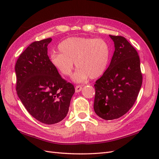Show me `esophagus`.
Returning <instances> with one entry per match:
<instances>
[{"instance_id": "obj_1", "label": "esophagus", "mask_w": 159, "mask_h": 159, "mask_svg": "<svg viewBox=\"0 0 159 159\" xmlns=\"http://www.w3.org/2000/svg\"><path fill=\"white\" fill-rule=\"evenodd\" d=\"M83 87L81 85H76L75 87V91L76 92H80V91L82 90Z\"/></svg>"}]
</instances>
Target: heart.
I'll list each match as a JSON object with an SVG mask.
<instances>
[{"mask_svg": "<svg viewBox=\"0 0 159 159\" xmlns=\"http://www.w3.org/2000/svg\"><path fill=\"white\" fill-rule=\"evenodd\" d=\"M58 50L60 53L50 57L52 65L62 76H70L75 62L79 68L73 79L78 83L102 75L110 61V46L101 38L72 37L61 42Z\"/></svg>", "mask_w": 159, "mask_h": 159, "instance_id": "heart-1", "label": "heart"}]
</instances>
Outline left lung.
<instances>
[{
	"label": "left lung",
	"mask_w": 159,
	"mask_h": 159,
	"mask_svg": "<svg viewBox=\"0 0 159 159\" xmlns=\"http://www.w3.org/2000/svg\"><path fill=\"white\" fill-rule=\"evenodd\" d=\"M109 36L115 44L112 59L94 85V111L106 120L117 119L133 107L143 80L135 48L122 36Z\"/></svg>",
	"instance_id": "obj_1"
}]
</instances>
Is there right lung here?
<instances>
[{
	"label": "right lung",
	"instance_id": "obj_1",
	"mask_svg": "<svg viewBox=\"0 0 159 159\" xmlns=\"http://www.w3.org/2000/svg\"><path fill=\"white\" fill-rule=\"evenodd\" d=\"M51 38L31 43L17 60L16 92L23 105L40 122L54 124L63 120L75 92L72 83L60 76L48 56Z\"/></svg>",
	"mask_w": 159,
	"mask_h": 159
}]
</instances>
